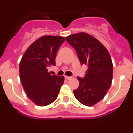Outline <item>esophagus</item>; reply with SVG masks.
Masks as SVG:
<instances>
[{"label":"esophagus","instance_id":"1","mask_svg":"<svg viewBox=\"0 0 133 133\" xmlns=\"http://www.w3.org/2000/svg\"><path fill=\"white\" fill-rule=\"evenodd\" d=\"M65 79H67V80H70V79H71V78H72V77H71V76H65Z\"/></svg>","mask_w":133,"mask_h":133}]
</instances>
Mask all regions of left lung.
Masks as SVG:
<instances>
[{
    "instance_id": "obj_1",
    "label": "left lung",
    "mask_w": 133,
    "mask_h": 133,
    "mask_svg": "<svg viewBox=\"0 0 133 133\" xmlns=\"http://www.w3.org/2000/svg\"><path fill=\"white\" fill-rule=\"evenodd\" d=\"M65 40L76 50L81 64L88 66L83 78L78 76L79 86L73 91L75 97L83 105H94L104 97L112 83L110 55L99 41L87 33L70 35Z\"/></svg>"
}]
</instances>
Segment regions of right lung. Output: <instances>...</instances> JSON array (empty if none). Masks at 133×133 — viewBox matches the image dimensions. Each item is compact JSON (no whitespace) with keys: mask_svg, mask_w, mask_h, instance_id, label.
Returning <instances> with one entry per match:
<instances>
[{"mask_svg":"<svg viewBox=\"0 0 133 133\" xmlns=\"http://www.w3.org/2000/svg\"><path fill=\"white\" fill-rule=\"evenodd\" d=\"M65 40L59 36H43L29 47L19 65L20 79L25 92L35 104L44 107L57 99L63 76H51L48 67L55 65V57Z\"/></svg>","mask_w":133,"mask_h":133,"instance_id":"add662e5","label":"right lung"}]
</instances>
